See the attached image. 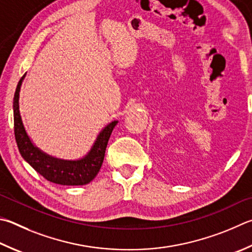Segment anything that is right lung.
I'll return each mask as SVG.
<instances>
[{
	"label": "right lung",
	"mask_w": 252,
	"mask_h": 252,
	"mask_svg": "<svg viewBox=\"0 0 252 252\" xmlns=\"http://www.w3.org/2000/svg\"><path fill=\"white\" fill-rule=\"evenodd\" d=\"M18 81L14 100H13V111H14V134L17 143V148L22 158L39 173L47 181L61 185H85L88 184L97 175L101 168L104 153L110 139L113 127L118 121H112L107 126H104L100 132L93 148L87 155L76 161H67L49 157L32 143L29 135L23 126L22 118L18 107V97L23 78Z\"/></svg>",
	"instance_id": "right-lung-1"
}]
</instances>
